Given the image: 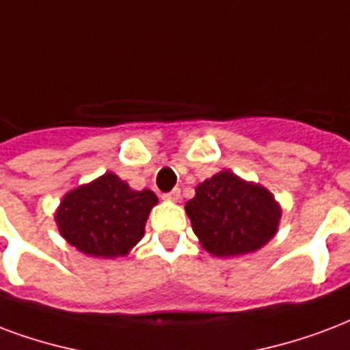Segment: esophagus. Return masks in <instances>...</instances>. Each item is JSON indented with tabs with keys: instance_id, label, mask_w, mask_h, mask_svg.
<instances>
[{
	"instance_id": "esophagus-1",
	"label": "esophagus",
	"mask_w": 350,
	"mask_h": 350,
	"mask_svg": "<svg viewBox=\"0 0 350 350\" xmlns=\"http://www.w3.org/2000/svg\"><path fill=\"white\" fill-rule=\"evenodd\" d=\"M180 189H172V191H170V193H167V195H163V198H165V200H168V202H178L180 200Z\"/></svg>"
}]
</instances>
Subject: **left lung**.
Returning <instances> with one entry per match:
<instances>
[{"label": "left lung", "mask_w": 350, "mask_h": 350, "mask_svg": "<svg viewBox=\"0 0 350 350\" xmlns=\"http://www.w3.org/2000/svg\"><path fill=\"white\" fill-rule=\"evenodd\" d=\"M185 213L204 250L217 258L252 254L278 232L282 208L260 183L221 170L198 183Z\"/></svg>", "instance_id": "obj_1"}]
</instances>
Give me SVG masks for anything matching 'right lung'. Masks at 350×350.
<instances>
[{
  "instance_id": "1",
  "label": "right lung",
  "mask_w": 350,
  "mask_h": 350,
  "mask_svg": "<svg viewBox=\"0 0 350 350\" xmlns=\"http://www.w3.org/2000/svg\"><path fill=\"white\" fill-rule=\"evenodd\" d=\"M157 196L135 191L113 172L68 191L53 219L64 241L92 258L128 256L144 235Z\"/></svg>"
}]
</instances>
